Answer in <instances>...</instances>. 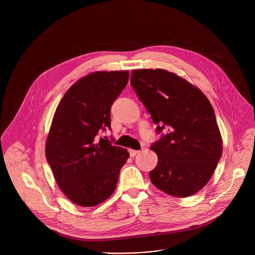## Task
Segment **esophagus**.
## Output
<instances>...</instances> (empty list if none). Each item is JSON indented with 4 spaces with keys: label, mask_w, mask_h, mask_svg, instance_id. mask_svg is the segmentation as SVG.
Returning <instances> with one entry per match:
<instances>
[{
    "label": "esophagus",
    "mask_w": 255,
    "mask_h": 255,
    "mask_svg": "<svg viewBox=\"0 0 255 255\" xmlns=\"http://www.w3.org/2000/svg\"><path fill=\"white\" fill-rule=\"evenodd\" d=\"M139 151L137 150H129V154H130V157H134L136 156V154H138Z\"/></svg>",
    "instance_id": "34e87169"
}]
</instances>
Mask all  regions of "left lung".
Segmentation results:
<instances>
[{
	"instance_id": "left-lung-1",
	"label": "left lung",
	"mask_w": 255,
	"mask_h": 255,
	"mask_svg": "<svg viewBox=\"0 0 255 255\" xmlns=\"http://www.w3.org/2000/svg\"><path fill=\"white\" fill-rule=\"evenodd\" d=\"M130 84L160 134L151 146L158 156L152 183L172 196L193 195L210 181L222 155L210 101L187 80L162 69L133 70Z\"/></svg>"
}]
</instances>
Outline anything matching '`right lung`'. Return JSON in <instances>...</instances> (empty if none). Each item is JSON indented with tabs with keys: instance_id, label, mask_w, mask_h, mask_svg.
I'll return each instance as SVG.
<instances>
[{
	"instance_id": "obj_1",
	"label": "right lung",
	"mask_w": 255,
	"mask_h": 255,
	"mask_svg": "<svg viewBox=\"0 0 255 255\" xmlns=\"http://www.w3.org/2000/svg\"><path fill=\"white\" fill-rule=\"evenodd\" d=\"M128 71H99L66 92L52 119L45 156L60 189L74 204L94 207L115 191L126 149L99 136L111 129V107L128 83Z\"/></svg>"
}]
</instances>
